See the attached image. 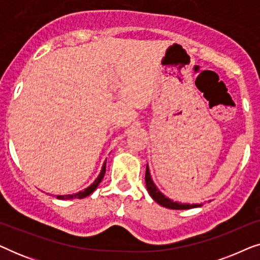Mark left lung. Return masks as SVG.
<instances>
[{
    "instance_id": "1",
    "label": "left lung",
    "mask_w": 260,
    "mask_h": 260,
    "mask_svg": "<svg viewBox=\"0 0 260 260\" xmlns=\"http://www.w3.org/2000/svg\"><path fill=\"white\" fill-rule=\"evenodd\" d=\"M145 186H147V189L150 194V197L154 199V201L157 202L158 205L163 206L166 208H170V209H190V208H197V207H201L202 204H181V202L177 201H173L172 199L167 198L165 194L161 193L156 184L154 183V181L151 179L150 172H149V167L147 165V169H145Z\"/></svg>"
}]
</instances>
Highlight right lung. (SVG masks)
<instances>
[{"instance_id":"obj_1","label":"right lung","mask_w":260,"mask_h":260,"mask_svg":"<svg viewBox=\"0 0 260 260\" xmlns=\"http://www.w3.org/2000/svg\"><path fill=\"white\" fill-rule=\"evenodd\" d=\"M105 170H106V162H104V165L102 167V170L101 173H99V175L97 179L93 181V183L91 184V186H88L86 189L81 190V191H78L76 194H67V195H58V199L60 200H71V199H84L88 197V195L93 193V191L97 189V187L99 186V183L102 182L103 177L105 175Z\"/></svg>"}]
</instances>
